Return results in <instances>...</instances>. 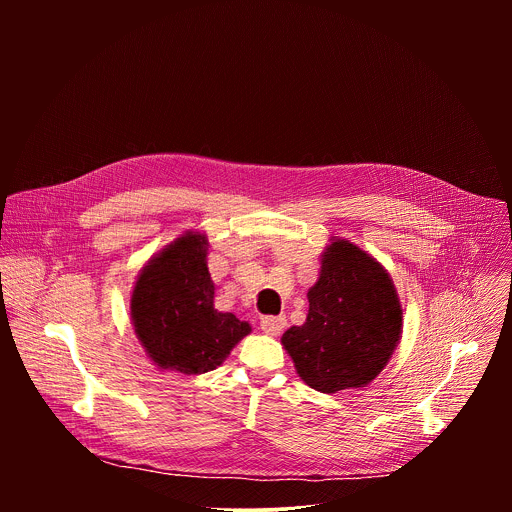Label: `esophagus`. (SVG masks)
Here are the masks:
<instances>
[{
  "mask_svg": "<svg viewBox=\"0 0 512 512\" xmlns=\"http://www.w3.org/2000/svg\"><path fill=\"white\" fill-rule=\"evenodd\" d=\"M287 322L283 316H265L261 318V330L269 336H279L285 330Z\"/></svg>",
  "mask_w": 512,
  "mask_h": 512,
  "instance_id": "esophagus-1",
  "label": "esophagus"
}]
</instances>
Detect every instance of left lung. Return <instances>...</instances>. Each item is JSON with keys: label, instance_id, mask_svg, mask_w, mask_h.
<instances>
[{"label": "left lung", "instance_id": "1", "mask_svg": "<svg viewBox=\"0 0 512 512\" xmlns=\"http://www.w3.org/2000/svg\"><path fill=\"white\" fill-rule=\"evenodd\" d=\"M308 318L281 344L302 381L320 393L360 389L387 367L403 332V310L389 271L367 251L332 237Z\"/></svg>", "mask_w": 512, "mask_h": 512}]
</instances>
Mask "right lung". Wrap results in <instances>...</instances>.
Masks as SVG:
<instances>
[{
  "instance_id": "obj_1",
  "label": "right lung",
  "mask_w": 512,
  "mask_h": 512,
  "mask_svg": "<svg viewBox=\"0 0 512 512\" xmlns=\"http://www.w3.org/2000/svg\"><path fill=\"white\" fill-rule=\"evenodd\" d=\"M206 255V235L186 231L145 263L135 279L131 322L145 354L162 371H214L251 332L249 322L214 310Z\"/></svg>"
}]
</instances>
